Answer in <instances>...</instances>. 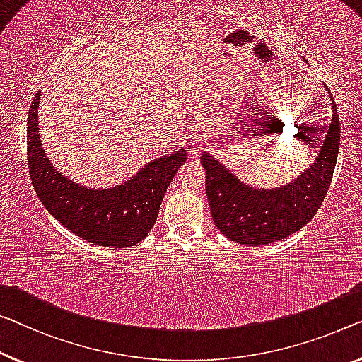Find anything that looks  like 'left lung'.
Returning <instances> with one entry per match:
<instances>
[{
  "label": "left lung",
  "mask_w": 362,
  "mask_h": 362,
  "mask_svg": "<svg viewBox=\"0 0 362 362\" xmlns=\"http://www.w3.org/2000/svg\"><path fill=\"white\" fill-rule=\"evenodd\" d=\"M330 100L332 122L319 154L293 182L274 188L252 187L214 156L206 151L202 154L209 209L216 228L228 239L250 247L272 244L304 228L319 211L330 187L339 148V120L332 94Z\"/></svg>",
  "instance_id": "1"
}]
</instances>
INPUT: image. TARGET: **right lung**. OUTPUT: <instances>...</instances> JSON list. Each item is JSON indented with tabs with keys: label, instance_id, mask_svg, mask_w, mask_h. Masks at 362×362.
<instances>
[{
	"label": "right lung",
	"instance_id": "right-lung-1",
	"mask_svg": "<svg viewBox=\"0 0 362 362\" xmlns=\"http://www.w3.org/2000/svg\"><path fill=\"white\" fill-rule=\"evenodd\" d=\"M39 104L40 90L27 117V164L32 185L47 211L90 244L123 249L141 242L158 219L167 187L187 160V149L151 160L120 185H81L47 158L39 133Z\"/></svg>",
	"mask_w": 362,
	"mask_h": 362
}]
</instances>
